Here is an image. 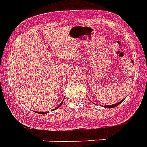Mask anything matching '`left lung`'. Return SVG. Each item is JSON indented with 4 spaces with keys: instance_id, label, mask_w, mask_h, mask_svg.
I'll list each match as a JSON object with an SVG mask.
<instances>
[{
    "instance_id": "1",
    "label": "left lung",
    "mask_w": 147,
    "mask_h": 147,
    "mask_svg": "<svg viewBox=\"0 0 147 147\" xmlns=\"http://www.w3.org/2000/svg\"><path fill=\"white\" fill-rule=\"evenodd\" d=\"M124 99H123V100L121 101V102H117V103H116V104H113V105H104V106H103V107H105V108H107V109H111V108H115V107L118 106V105H119V104H121V103L122 102H123V101H124Z\"/></svg>"
}]
</instances>
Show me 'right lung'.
Instances as JSON below:
<instances>
[{
	"label": "right lung",
	"mask_w": 147,
	"mask_h": 147,
	"mask_svg": "<svg viewBox=\"0 0 147 147\" xmlns=\"http://www.w3.org/2000/svg\"><path fill=\"white\" fill-rule=\"evenodd\" d=\"M63 102H64V100L62 101L61 102V104H60V105H58V106H57V108H56V109H53V111H54V110H55V109H58V108H59V107L62 105V103H63ZM36 113H38V114H45H45H46V113H49V111H36Z\"/></svg>",
	"instance_id": "obj_1"
}]
</instances>
